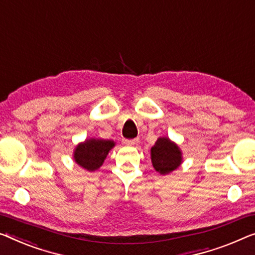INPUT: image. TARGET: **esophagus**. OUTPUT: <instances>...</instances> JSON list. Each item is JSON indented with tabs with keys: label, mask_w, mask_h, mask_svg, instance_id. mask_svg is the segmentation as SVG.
Here are the masks:
<instances>
[{
	"label": "esophagus",
	"mask_w": 255,
	"mask_h": 255,
	"mask_svg": "<svg viewBox=\"0 0 255 255\" xmlns=\"http://www.w3.org/2000/svg\"><path fill=\"white\" fill-rule=\"evenodd\" d=\"M139 142L138 138H134V139H126V144L128 145H136Z\"/></svg>",
	"instance_id": "obj_1"
}]
</instances>
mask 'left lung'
Listing matches in <instances>:
<instances>
[{"label": "left lung", "mask_w": 255, "mask_h": 255, "mask_svg": "<svg viewBox=\"0 0 255 255\" xmlns=\"http://www.w3.org/2000/svg\"><path fill=\"white\" fill-rule=\"evenodd\" d=\"M150 154L152 166L160 175L174 172L183 162V154L180 146L167 136H161L155 140Z\"/></svg>", "instance_id": "left-lung-1"}]
</instances>
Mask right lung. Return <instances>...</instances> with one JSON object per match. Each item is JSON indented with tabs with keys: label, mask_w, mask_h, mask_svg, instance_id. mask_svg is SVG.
Listing matches in <instances>:
<instances>
[{
	"label": "right lung",
	"mask_w": 255,
	"mask_h": 255,
	"mask_svg": "<svg viewBox=\"0 0 255 255\" xmlns=\"http://www.w3.org/2000/svg\"><path fill=\"white\" fill-rule=\"evenodd\" d=\"M116 146L112 139L90 137L80 142L73 150L75 164L89 172H94L104 164L109 152Z\"/></svg>",
	"instance_id": "add662e5"
}]
</instances>
